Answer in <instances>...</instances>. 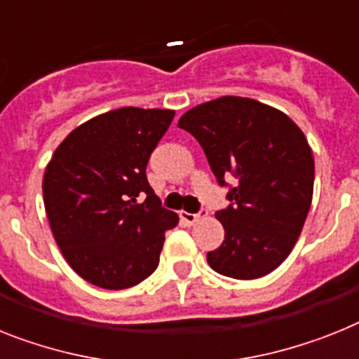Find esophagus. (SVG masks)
I'll return each mask as SVG.
<instances>
[{
  "instance_id": "34e87169",
  "label": "esophagus",
  "mask_w": 359,
  "mask_h": 359,
  "mask_svg": "<svg viewBox=\"0 0 359 359\" xmlns=\"http://www.w3.org/2000/svg\"><path fill=\"white\" fill-rule=\"evenodd\" d=\"M206 212H201V213H188V212H180V221L184 222V224H195V222L201 219Z\"/></svg>"
}]
</instances>
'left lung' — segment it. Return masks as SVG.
<instances>
[{"instance_id": "obj_1", "label": "left lung", "mask_w": 359, "mask_h": 359, "mask_svg": "<svg viewBox=\"0 0 359 359\" xmlns=\"http://www.w3.org/2000/svg\"><path fill=\"white\" fill-rule=\"evenodd\" d=\"M179 128L203 146L230 206L215 217L224 241L208 264L233 279H257L290 255L314 194V156L297 123L272 105L221 96L195 105Z\"/></svg>"}]
</instances>
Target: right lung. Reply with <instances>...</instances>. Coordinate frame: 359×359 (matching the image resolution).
I'll use <instances>...</instances> for the list:
<instances>
[{"instance_id":"add662e5","label":"right lung","mask_w":359,"mask_h":359,"mask_svg":"<svg viewBox=\"0 0 359 359\" xmlns=\"http://www.w3.org/2000/svg\"><path fill=\"white\" fill-rule=\"evenodd\" d=\"M173 116L171 109L140 107L102 113L72 129L45 168L54 241L69 266L95 287L123 290L142 283L158 266L165 230L179 224L146 177Z\"/></svg>"}]
</instances>
